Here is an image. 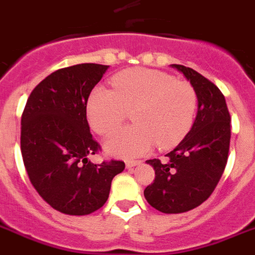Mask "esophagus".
I'll list each match as a JSON object with an SVG mask.
<instances>
[{
  "instance_id": "obj_1",
  "label": "esophagus",
  "mask_w": 255,
  "mask_h": 255,
  "mask_svg": "<svg viewBox=\"0 0 255 255\" xmlns=\"http://www.w3.org/2000/svg\"><path fill=\"white\" fill-rule=\"evenodd\" d=\"M141 161H138V160H128V161H126V167L128 168V169H129V168H132V167H136V165H138L140 164Z\"/></svg>"
}]
</instances>
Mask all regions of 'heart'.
<instances>
[{
	"mask_svg": "<svg viewBox=\"0 0 255 255\" xmlns=\"http://www.w3.org/2000/svg\"><path fill=\"white\" fill-rule=\"evenodd\" d=\"M114 91L96 87L87 103L90 126L108 134L132 115L133 126L117 130L106 140L105 150L121 158H137L154 143L160 149L177 145L191 128L198 106L194 87L173 75L145 68L119 73Z\"/></svg>",
	"mask_w": 255,
	"mask_h": 255,
	"instance_id": "b5f03b06",
	"label": "heart"
}]
</instances>
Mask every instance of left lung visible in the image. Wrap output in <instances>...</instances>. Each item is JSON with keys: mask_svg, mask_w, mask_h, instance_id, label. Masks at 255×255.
<instances>
[{"mask_svg": "<svg viewBox=\"0 0 255 255\" xmlns=\"http://www.w3.org/2000/svg\"><path fill=\"white\" fill-rule=\"evenodd\" d=\"M190 81L198 96V114L186 137L163 161L146 160L155 180L143 191L161 213H183L199 207L220 182L229 158L231 117L220 88L196 70L172 64Z\"/></svg>", "mask_w": 255, "mask_h": 255, "instance_id": "1", "label": "left lung"}]
</instances>
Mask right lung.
<instances>
[{
    "mask_svg": "<svg viewBox=\"0 0 255 255\" xmlns=\"http://www.w3.org/2000/svg\"><path fill=\"white\" fill-rule=\"evenodd\" d=\"M109 66L78 64L51 73L35 86L21 115L20 149L33 187L54 209L86 216L109 198L125 161L95 164L100 150L87 122L91 91Z\"/></svg>",
    "mask_w": 255,
    "mask_h": 255,
    "instance_id": "right-lung-1",
    "label": "right lung"
}]
</instances>
